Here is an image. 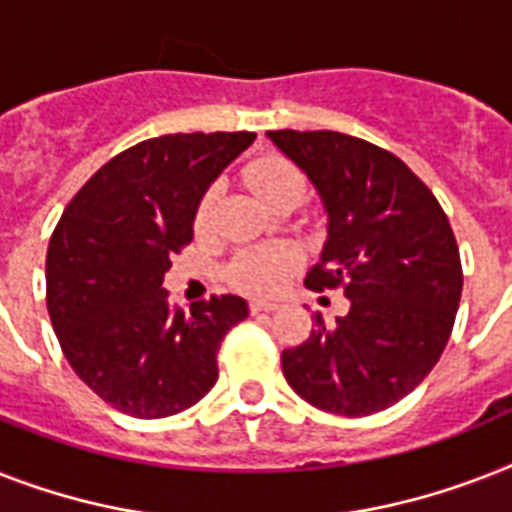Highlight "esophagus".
<instances>
[{
  "mask_svg": "<svg viewBox=\"0 0 512 512\" xmlns=\"http://www.w3.org/2000/svg\"><path fill=\"white\" fill-rule=\"evenodd\" d=\"M249 311L255 313H271V311H276V303H268V300H252V303H249Z\"/></svg>",
  "mask_w": 512,
  "mask_h": 512,
  "instance_id": "esophagus-1",
  "label": "esophagus"
}]
</instances>
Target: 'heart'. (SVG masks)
Returning <instances> with one entry per match:
<instances>
[{
  "label": "heart",
  "instance_id": "b5f03b06",
  "mask_svg": "<svg viewBox=\"0 0 512 512\" xmlns=\"http://www.w3.org/2000/svg\"><path fill=\"white\" fill-rule=\"evenodd\" d=\"M247 183L255 188L260 199L271 207L279 199L287 196H300L305 193V177L297 170L295 164L284 159V156H263L247 167ZM215 212V191H209L199 204L196 212V225L204 228L209 217ZM297 257L295 252L284 244H265V247L244 249L233 257L228 276L236 287L247 289V292H273L281 281L287 279V273L295 268Z\"/></svg>",
  "mask_w": 512,
  "mask_h": 512
}]
</instances>
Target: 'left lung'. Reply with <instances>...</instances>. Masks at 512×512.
<instances>
[{
	"label": "left lung",
	"instance_id": "8db88e82",
	"mask_svg": "<svg viewBox=\"0 0 512 512\" xmlns=\"http://www.w3.org/2000/svg\"><path fill=\"white\" fill-rule=\"evenodd\" d=\"M308 175L327 209V241L305 287L342 289L350 311L281 353L297 396L324 412L366 417L412 393L444 353L460 308L452 225L398 156L332 130L268 132Z\"/></svg>",
	"mask_w": 512,
	"mask_h": 512
}]
</instances>
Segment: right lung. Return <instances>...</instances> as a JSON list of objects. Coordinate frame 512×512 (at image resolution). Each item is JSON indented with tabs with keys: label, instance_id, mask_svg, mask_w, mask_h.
Listing matches in <instances>:
<instances>
[{
	"label": "right lung",
	"instance_id": "add662e5",
	"mask_svg": "<svg viewBox=\"0 0 512 512\" xmlns=\"http://www.w3.org/2000/svg\"><path fill=\"white\" fill-rule=\"evenodd\" d=\"M255 132L143 140L106 162L63 209L47 247V311L76 377L122 414L156 420L204 398L217 350L249 316L236 295L175 308L170 257L191 244L201 196Z\"/></svg>",
	"mask_w": 512,
	"mask_h": 512
}]
</instances>
